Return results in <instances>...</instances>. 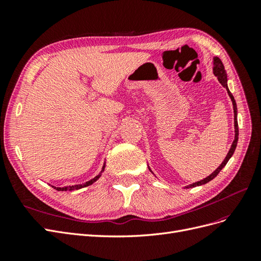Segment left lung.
<instances>
[{
    "instance_id": "obj_1",
    "label": "left lung",
    "mask_w": 261,
    "mask_h": 261,
    "mask_svg": "<svg viewBox=\"0 0 261 261\" xmlns=\"http://www.w3.org/2000/svg\"><path fill=\"white\" fill-rule=\"evenodd\" d=\"M213 73H215V75L217 76V78H218V81L220 82V84L222 85L223 87H225L226 90H227L228 96H230V98H231V100H232L233 109H234L235 139H234V141H233V144H232V147H231V149H230V151H228L227 155L225 156L224 161H223L222 163H221L220 167H219L215 172H213L211 175H209L208 177H206V178L202 179V180L197 181V183L188 185L187 188H192V187H196V186H199V185H202V184H206V183H208V181H210L212 178H215V177L219 174V172L224 168V165L227 163V161L230 160V158L233 155V153H234V151H235L236 145H238V140H239V125H238V114H236V113H238V107H236V102H235V100H234L233 94L230 92V90H228V88H227V84H226V81H227V80H226V73H225V69H224V66H223V63L221 62V60H220L219 58H215V66H213Z\"/></svg>"
}]
</instances>
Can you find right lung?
Returning <instances> with one entry per match:
<instances>
[{"label":"right lung","mask_w":261,"mask_h":261,"mask_svg":"<svg viewBox=\"0 0 261 261\" xmlns=\"http://www.w3.org/2000/svg\"><path fill=\"white\" fill-rule=\"evenodd\" d=\"M105 170V165H103V169H102V171H103ZM101 171V172H102ZM100 177V175H97L96 177H94V178H92V179H90L89 181H87V183L86 184H83V185H74V186H68V187H54L55 189H57V191H62V192H66V191H74V189H80V188H83V187H86V186H89V185H91V184H93L94 183V181H96L98 178Z\"/></svg>","instance_id":"1"}]
</instances>
